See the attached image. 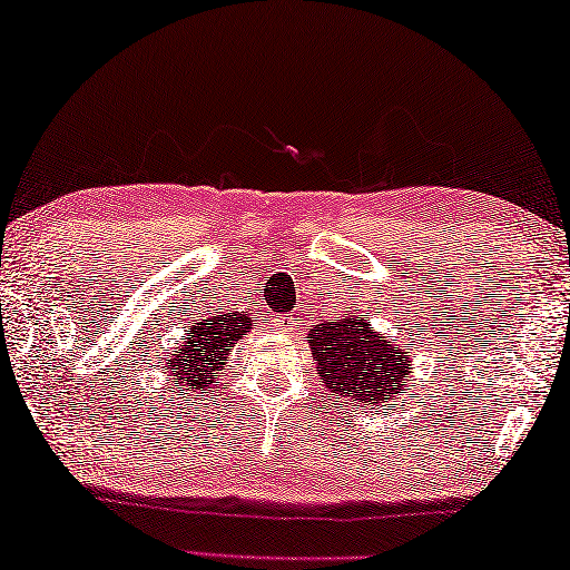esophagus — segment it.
<instances>
[{"label":"esophagus","mask_w":570,"mask_h":570,"mask_svg":"<svg viewBox=\"0 0 570 570\" xmlns=\"http://www.w3.org/2000/svg\"><path fill=\"white\" fill-rule=\"evenodd\" d=\"M293 323H295V318H287V315H277V318H275L277 331H291Z\"/></svg>","instance_id":"obj_1"}]
</instances>
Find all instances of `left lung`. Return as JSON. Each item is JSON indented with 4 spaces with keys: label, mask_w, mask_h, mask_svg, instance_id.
I'll use <instances>...</instances> for the list:
<instances>
[{
    "label": "left lung",
    "mask_w": 570,
    "mask_h": 570,
    "mask_svg": "<svg viewBox=\"0 0 570 570\" xmlns=\"http://www.w3.org/2000/svg\"><path fill=\"white\" fill-rule=\"evenodd\" d=\"M307 346L325 389L353 406H379L391 399H404L414 381L409 343H394L351 311L331 323L311 325Z\"/></svg>",
    "instance_id": "obj_1"
}]
</instances>
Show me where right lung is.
I'll use <instances>...</instances> for the list:
<instances>
[{"instance_id":"right-lung-1","label":"right lung","mask_w":570,"mask_h":570,"mask_svg":"<svg viewBox=\"0 0 570 570\" xmlns=\"http://www.w3.org/2000/svg\"><path fill=\"white\" fill-rule=\"evenodd\" d=\"M252 328L249 313H222L207 315L189 325V331L181 338L176 351L164 358L161 368L169 376L171 384H179V394L194 396V391L209 394L212 386H217L219 371L229 358V351L235 348L239 338H245Z\"/></svg>"}]
</instances>
